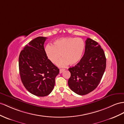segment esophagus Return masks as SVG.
<instances>
[{"label":"esophagus","instance_id":"obj_1","mask_svg":"<svg viewBox=\"0 0 124 124\" xmlns=\"http://www.w3.org/2000/svg\"><path fill=\"white\" fill-rule=\"evenodd\" d=\"M65 70L64 69H60V73H62Z\"/></svg>","mask_w":124,"mask_h":124}]
</instances>
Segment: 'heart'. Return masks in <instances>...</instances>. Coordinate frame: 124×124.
I'll return each mask as SVG.
<instances>
[{"label": "heart", "instance_id": "obj_1", "mask_svg": "<svg viewBox=\"0 0 124 124\" xmlns=\"http://www.w3.org/2000/svg\"><path fill=\"white\" fill-rule=\"evenodd\" d=\"M85 43L81 38L67 37L55 40L53 46L47 45L45 51L50 61L53 64L58 63L60 67L69 65H75L80 61L84 51Z\"/></svg>", "mask_w": 124, "mask_h": 124}]
</instances>
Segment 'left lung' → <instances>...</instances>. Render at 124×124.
Returning a JSON list of instances; mask_svg holds the SVG:
<instances>
[{
    "label": "left lung",
    "instance_id": "8db88e82",
    "mask_svg": "<svg viewBox=\"0 0 124 124\" xmlns=\"http://www.w3.org/2000/svg\"><path fill=\"white\" fill-rule=\"evenodd\" d=\"M106 59L104 50L96 41L87 38L83 56L74 67L69 69L71 77L68 85L80 95L91 92L96 88L106 69Z\"/></svg>",
    "mask_w": 124,
    "mask_h": 124
}]
</instances>
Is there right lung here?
<instances>
[{
    "mask_svg": "<svg viewBox=\"0 0 124 124\" xmlns=\"http://www.w3.org/2000/svg\"><path fill=\"white\" fill-rule=\"evenodd\" d=\"M47 38L38 37L24 46L19 57L22 82L28 91L37 96H46L52 91L59 69L46 55L44 43Z\"/></svg>",
    "mask_w": 124,
    "mask_h": 124,
    "instance_id": "1",
    "label": "right lung"
}]
</instances>
